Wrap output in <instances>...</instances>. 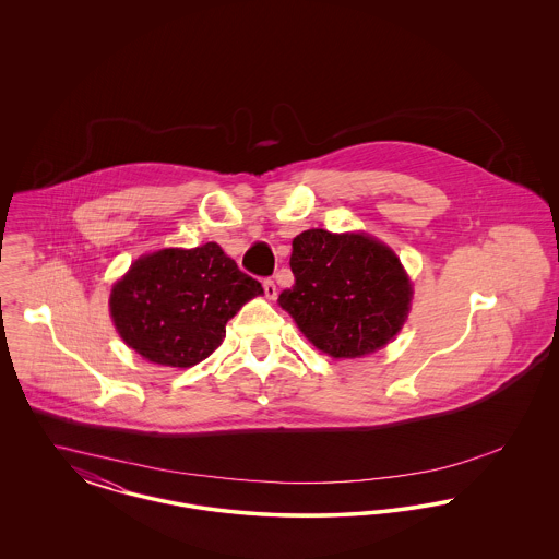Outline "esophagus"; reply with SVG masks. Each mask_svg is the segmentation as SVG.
Masks as SVG:
<instances>
[{
	"label": "esophagus",
	"instance_id": "obj_1",
	"mask_svg": "<svg viewBox=\"0 0 559 559\" xmlns=\"http://www.w3.org/2000/svg\"><path fill=\"white\" fill-rule=\"evenodd\" d=\"M264 293H266L267 299H276L278 292H276V285H274V281H272V278H266V281H264Z\"/></svg>",
	"mask_w": 559,
	"mask_h": 559
}]
</instances>
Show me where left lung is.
Segmentation results:
<instances>
[{"label":"left lung","mask_w":559,"mask_h":559,"mask_svg":"<svg viewBox=\"0 0 559 559\" xmlns=\"http://www.w3.org/2000/svg\"><path fill=\"white\" fill-rule=\"evenodd\" d=\"M295 285L278 295L299 331L333 358L388 346L408 317L413 287L399 255L365 233L312 228L293 239Z\"/></svg>","instance_id":"left-lung-1"}]
</instances>
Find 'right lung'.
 I'll return each instance as SVG.
<instances>
[{"mask_svg": "<svg viewBox=\"0 0 559 559\" xmlns=\"http://www.w3.org/2000/svg\"><path fill=\"white\" fill-rule=\"evenodd\" d=\"M262 293L217 242H205L142 255L112 285L108 306L117 333L142 358L188 369L222 344L226 322Z\"/></svg>", "mask_w": 559, "mask_h": 559, "instance_id": "1", "label": "right lung"}]
</instances>
